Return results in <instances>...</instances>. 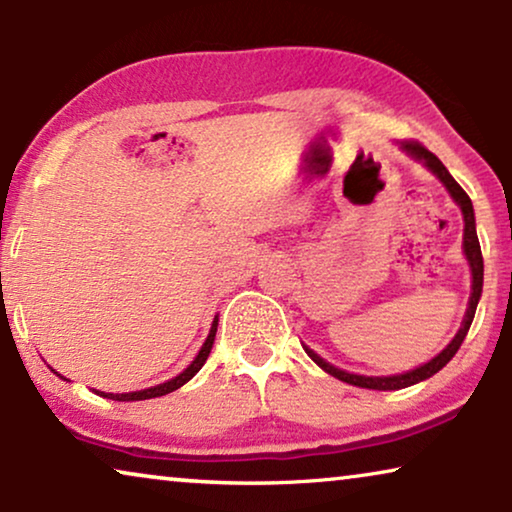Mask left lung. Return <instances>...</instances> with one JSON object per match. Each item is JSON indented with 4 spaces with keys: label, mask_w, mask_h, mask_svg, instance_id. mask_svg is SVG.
<instances>
[{
    "label": "left lung",
    "mask_w": 512,
    "mask_h": 512,
    "mask_svg": "<svg viewBox=\"0 0 512 512\" xmlns=\"http://www.w3.org/2000/svg\"><path fill=\"white\" fill-rule=\"evenodd\" d=\"M400 147H403L410 156H414V159L424 163V166L431 170L435 177H438L442 185L447 187V192L452 194L456 206L461 208V213H463V252H466V260L470 264V274H473V290H470L466 316H463L461 330L456 332V337L447 344V349H442L433 360H428V363L419 365L417 370H412V372L393 374V377H363V374L344 372L335 365L325 363V360L320 358L318 353H313L311 349H306V346H304V351L309 353V358L320 367V370L332 374V377H337L339 381H346V384L360 386V388H372V391H398V388H407L412 384H419V381H424L428 377H433L435 372H440L442 367H445L449 360L454 358V353L459 351V346L463 344V339H466L468 330H470V323H473V318H475V309H478V302H480V295H482V276H485V264H482V250H480V241H478V231H475L473 203H470L468 194L463 192L459 182H456L454 177L449 175V170L442 166V161L438 159V156H435L433 152H428V149L421 145V142L403 140V142H400Z\"/></svg>",
    "instance_id": "obj_1"
}]
</instances>
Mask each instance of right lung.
Returning <instances> with one entry per match:
<instances>
[{
    "label": "right lung",
    "instance_id": "add662e5",
    "mask_svg": "<svg viewBox=\"0 0 512 512\" xmlns=\"http://www.w3.org/2000/svg\"><path fill=\"white\" fill-rule=\"evenodd\" d=\"M215 332H217V318L213 320V327H210V335L206 342H203L199 356H196L192 360V365L187 367L185 372L177 374L175 379L166 381V384H159V386H152V388H145V391H133V393H102V391H95L98 395H102V398H109V400H119V403H131V400H149V398H159V395H166V393H173L177 391L180 386H185L189 379L194 377L196 372L201 370L203 363H206L208 356H210V349H213V342H215ZM56 372V370H53ZM58 374V372H56ZM60 377V374H58Z\"/></svg>",
    "mask_w": 512,
    "mask_h": 512
}]
</instances>
